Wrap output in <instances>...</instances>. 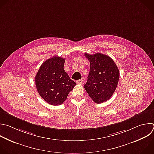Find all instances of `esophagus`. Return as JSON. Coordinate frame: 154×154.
Masks as SVG:
<instances>
[{
    "label": "esophagus",
    "instance_id": "esophagus-1",
    "mask_svg": "<svg viewBox=\"0 0 154 154\" xmlns=\"http://www.w3.org/2000/svg\"><path fill=\"white\" fill-rule=\"evenodd\" d=\"M76 83L77 84H83V80L82 79H80V80H78L76 81Z\"/></svg>",
    "mask_w": 154,
    "mask_h": 154
}]
</instances>
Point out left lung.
<instances>
[{"instance_id":"8db88e82","label":"left lung","mask_w":154,"mask_h":154,"mask_svg":"<svg viewBox=\"0 0 154 154\" xmlns=\"http://www.w3.org/2000/svg\"><path fill=\"white\" fill-rule=\"evenodd\" d=\"M90 63V71L84 88L95 103L108 100L118 85L120 72L114 60L108 56L85 54Z\"/></svg>"}]
</instances>
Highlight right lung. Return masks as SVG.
Wrapping results in <instances>:
<instances>
[{"label": "right lung", "instance_id": "right-lung-1", "mask_svg": "<svg viewBox=\"0 0 154 154\" xmlns=\"http://www.w3.org/2000/svg\"><path fill=\"white\" fill-rule=\"evenodd\" d=\"M65 60L57 56L48 59L42 64L35 77L38 94L51 105H62L76 85L64 70Z\"/></svg>", "mask_w": 154, "mask_h": 154}]
</instances>
